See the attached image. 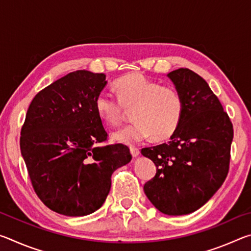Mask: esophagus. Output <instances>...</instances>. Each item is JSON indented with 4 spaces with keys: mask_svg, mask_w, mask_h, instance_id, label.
I'll list each match as a JSON object with an SVG mask.
<instances>
[{
    "mask_svg": "<svg viewBox=\"0 0 251 251\" xmlns=\"http://www.w3.org/2000/svg\"><path fill=\"white\" fill-rule=\"evenodd\" d=\"M129 150H130V154L133 155V157H136V156H138L139 155V150L137 147H134V146H130L129 147Z\"/></svg>",
    "mask_w": 251,
    "mask_h": 251,
    "instance_id": "1",
    "label": "esophagus"
}]
</instances>
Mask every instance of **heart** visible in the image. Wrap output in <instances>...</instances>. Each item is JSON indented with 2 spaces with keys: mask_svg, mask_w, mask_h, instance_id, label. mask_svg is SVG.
<instances>
[{
  "mask_svg": "<svg viewBox=\"0 0 251 251\" xmlns=\"http://www.w3.org/2000/svg\"><path fill=\"white\" fill-rule=\"evenodd\" d=\"M117 97L101 92L95 100L97 115L108 126H117L126 109H131L134 122L116 130L113 138L125 144H137L151 136L152 141L168 139L176 133L185 112L181 93L174 86H163L142 74H130L114 83Z\"/></svg>",
  "mask_w": 251,
  "mask_h": 251,
  "instance_id": "1",
  "label": "heart"
}]
</instances>
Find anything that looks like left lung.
<instances>
[{"label":"left lung","mask_w":251,"mask_h":251,"mask_svg":"<svg viewBox=\"0 0 251 251\" xmlns=\"http://www.w3.org/2000/svg\"><path fill=\"white\" fill-rule=\"evenodd\" d=\"M168 76L184 97L185 112L169 142L142 150L157 167L144 192L163 214L180 216L205 205L226 179L233 128L201 76L189 69Z\"/></svg>","instance_id":"obj_1"}]
</instances>
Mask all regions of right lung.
<instances>
[{"mask_svg":"<svg viewBox=\"0 0 251 251\" xmlns=\"http://www.w3.org/2000/svg\"><path fill=\"white\" fill-rule=\"evenodd\" d=\"M105 78L103 73L72 72L40 91L28 106L21 152L34 192L57 214L77 217L99 209L112 174L131 159L126 145H107L95 110Z\"/></svg>","mask_w":251,"mask_h":251,"instance_id":"1","label":"right lung"}]
</instances>
